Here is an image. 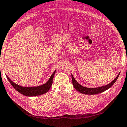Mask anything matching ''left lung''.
Instances as JSON below:
<instances>
[{"instance_id": "1", "label": "left lung", "mask_w": 127, "mask_h": 127, "mask_svg": "<svg viewBox=\"0 0 127 127\" xmlns=\"http://www.w3.org/2000/svg\"><path fill=\"white\" fill-rule=\"evenodd\" d=\"M119 74H120V72L119 73V74L117 75V76L115 77V78L110 83L108 84V85L102 86H100V87L93 88H86V87H85V86H82L75 79L74 77L73 76V75L71 74L72 85H74V87L75 88V89L77 90L79 92L82 93V94H86V95L97 94H99V93L105 92V91L109 89L112 87L113 84L115 83V81H117V80L118 79V78Z\"/></svg>"}]
</instances>
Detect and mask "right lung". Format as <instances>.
<instances>
[{
  "mask_svg": "<svg viewBox=\"0 0 127 127\" xmlns=\"http://www.w3.org/2000/svg\"><path fill=\"white\" fill-rule=\"evenodd\" d=\"M55 70L53 74L51 75L48 80L46 82L45 84L43 85L37 86H32V87H26V86H22L21 85H18V84L14 83L9 78L8 76H6V77L9 81L11 85L13 86L17 92L21 93L27 96H38V95H41L46 93L48 91L50 90L51 87V85L52 84L53 79L54 77L55 74L56 72Z\"/></svg>",
  "mask_w": 127,
  "mask_h": 127,
  "instance_id": "right-lung-1",
  "label": "right lung"
}]
</instances>
